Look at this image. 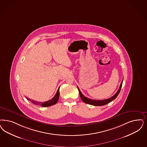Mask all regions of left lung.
Returning <instances> with one entry per match:
<instances>
[{
  "mask_svg": "<svg viewBox=\"0 0 147 147\" xmlns=\"http://www.w3.org/2000/svg\"><path fill=\"white\" fill-rule=\"evenodd\" d=\"M122 84H123V80L121 81V84L120 85V87L118 89V90L116 92V93L111 96V98H109V99H104V100H94V99H90L87 97H86L85 96H84L81 91H80L79 87H78V89L79 90V94H80V96L81 98V100L82 101H84V102H85L86 104H88L90 105H94V106H102V105H106L107 104H108L109 102H111L113 100H114L115 99H116L117 98V96H118V95L119 94V92L121 91V86H122Z\"/></svg>",
  "mask_w": 147,
  "mask_h": 147,
  "instance_id": "8db88e82",
  "label": "left lung"
}]
</instances>
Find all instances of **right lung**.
<instances>
[{
	"instance_id": "right-lung-1",
	"label": "right lung",
	"mask_w": 147,
	"mask_h": 147,
	"mask_svg": "<svg viewBox=\"0 0 147 147\" xmlns=\"http://www.w3.org/2000/svg\"><path fill=\"white\" fill-rule=\"evenodd\" d=\"M59 96H60V91H59V88L57 90V92L56 93L55 96H54L51 100H49L48 101H46V102H38V101H35L33 100L30 99L29 98L26 97V98L29 100V101H31L33 104L37 105H40L42 107H50L51 105H53L54 104H56V102L58 101L59 99Z\"/></svg>"
}]
</instances>
